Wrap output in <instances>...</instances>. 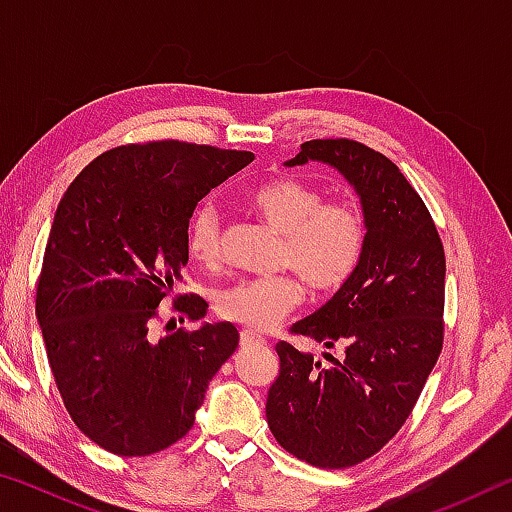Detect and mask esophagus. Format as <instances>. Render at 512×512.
<instances>
[{
	"label": "esophagus",
	"instance_id": "obj_1",
	"mask_svg": "<svg viewBox=\"0 0 512 512\" xmlns=\"http://www.w3.org/2000/svg\"><path fill=\"white\" fill-rule=\"evenodd\" d=\"M239 343H241V348H257V345H264V341L259 339V336H255L253 332H248V329H244V332L239 334Z\"/></svg>",
	"mask_w": 512,
	"mask_h": 512
}]
</instances>
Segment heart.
I'll return each instance as SVG.
<instances>
[{"mask_svg": "<svg viewBox=\"0 0 512 512\" xmlns=\"http://www.w3.org/2000/svg\"><path fill=\"white\" fill-rule=\"evenodd\" d=\"M248 201L273 230L284 235L280 262L291 266L309 289L336 291L357 271L366 246V225L352 205L325 203L323 192L300 178L259 185ZM187 246L203 266H214L221 259V214L214 205H201L194 212ZM300 300L302 287L296 277H253L225 287L216 296V311L248 332H268Z\"/></svg>", "mask_w": 512, "mask_h": 512, "instance_id": "1", "label": "heart"}]
</instances>
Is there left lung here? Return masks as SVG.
Listing matches in <instances>:
<instances>
[{
	"label": "left lung",
	"mask_w": 512,
	"mask_h": 512,
	"mask_svg": "<svg viewBox=\"0 0 512 512\" xmlns=\"http://www.w3.org/2000/svg\"><path fill=\"white\" fill-rule=\"evenodd\" d=\"M323 162L359 196L366 246L357 271L291 332L343 359L280 341L266 420L289 454L339 470L366 461L409 418L443 350L445 253L431 214L395 164L352 140H311L287 167Z\"/></svg>",
	"instance_id": "1"
}]
</instances>
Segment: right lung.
<instances>
[{
  "mask_svg": "<svg viewBox=\"0 0 512 512\" xmlns=\"http://www.w3.org/2000/svg\"><path fill=\"white\" fill-rule=\"evenodd\" d=\"M255 160L176 140L119 146L60 198L38 282L36 316L65 409L119 456H149L194 427L207 384L239 345L232 323L155 339L162 298L183 280L189 219L201 198ZM192 320L201 296H180Z\"/></svg>",
  "mask_w": 512,
  "mask_h": 512,
  "instance_id": "1",
  "label": "right lung"
}]
</instances>
